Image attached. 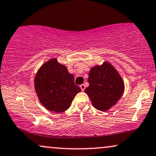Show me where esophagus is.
I'll return each instance as SVG.
<instances>
[{
	"instance_id": "1",
	"label": "esophagus",
	"mask_w": 156,
	"mask_h": 156,
	"mask_svg": "<svg viewBox=\"0 0 156 156\" xmlns=\"http://www.w3.org/2000/svg\"><path fill=\"white\" fill-rule=\"evenodd\" d=\"M80 88L81 89L82 91H84L85 90V85H84V84H81V85L80 86Z\"/></svg>"
}]
</instances>
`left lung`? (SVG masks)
I'll return each instance as SVG.
<instances>
[{"mask_svg": "<svg viewBox=\"0 0 156 156\" xmlns=\"http://www.w3.org/2000/svg\"><path fill=\"white\" fill-rule=\"evenodd\" d=\"M89 86L85 89L98 110L105 112L116 104L124 92V82L109 63L95 66L89 73Z\"/></svg>", "mask_w": 156, "mask_h": 156, "instance_id": "left-lung-1", "label": "left lung"}]
</instances>
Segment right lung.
Segmentation results:
<instances>
[{"label":"right lung","instance_id":"1","mask_svg":"<svg viewBox=\"0 0 156 156\" xmlns=\"http://www.w3.org/2000/svg\"><path fill=\"white\" fill-rule=\"evenodd\" d=\"M35 89L40 103L51 112H63L70 106L74 98L81 91L74 82V76L56 59L41 67L34 79Z\"/></svg>","mask_w":156,"mask_h":156}]
</instances>
